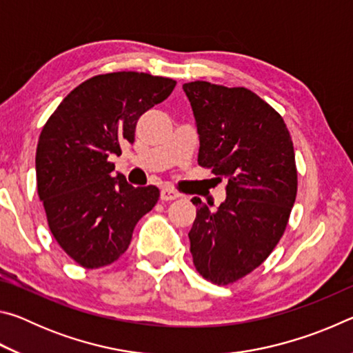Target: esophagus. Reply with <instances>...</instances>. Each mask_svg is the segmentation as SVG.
I'll return each instance as SVG.
<instances>
[{
    "label": "esophagus",
    "mask_w": 353,
    "mask_h": 353,
    "mask_svg": "<svg viewBox=\"0 0 353 353\" xmlns=\"http://www.w3.org/2000/svg\"><path fill=\"white\" fill-rule=\"evenodd\" d=\"M179 198V193H176L174 190H171V188H163L162 191H160V199L162 201H174V199H177Z\"/></svg>",
    "instance_id": "1"
}]
</instances>
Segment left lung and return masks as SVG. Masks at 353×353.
<instances>
[{
  "instance_id": "8db88e82",
  "label": "left lung",
  "mask_w": 353,
  "mask_h": 353,
  "mask_svg": "<svg viewBox=\"0 0 353 353\" xmlns=\"http://www.w3.org/2000/svg\"><path fill=\"white\" fill-rule=\"evenodd\" d=\"M183 92L198 126V163L227 181L218 210L193 199L190 250L202 277L230 285L256 270L283 235L297 194L294 148L280 113L248 88L194 81Z\"/></svg>"
}]
</instances>
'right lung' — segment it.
Masks as SVG:
<instances>
[{
  "label": "right lung",
  "instance_id": "add662e5",
  "mask_svg": "<svg viewBox=\"0 0 353 353\" xmlns=\"http://www.w3.org/2000/svg\"><path fill=\"white\" fill-rule=\"evenodd\" d=\"M176 81L137 71L93 76L48 118L35 152L37 193L65 254L87 270L112 265L139 221L157 204L154 185L132 187L109 157L134 143L143 113L170 97Z\"/></svg>",
  "mask_w": 353,
  "mask_h": 353
}]
</instances>
